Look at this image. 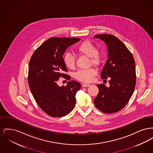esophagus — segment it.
Wrapping results in <instances>:
<instances>
[{"label":"esophagus","mask_w":153,"mask_h":153,"mask_svg":"<svg viewBox=\"0 0 153 153\" xmlns=\"http://www.w3.org/2000/svg\"><path fill=\"white\" fill-rule=\"evenodd\" d=\"M82 86L83 87H87L90 86V84H82Z\"/></svg>","instance_id":"1"}]
</instances>
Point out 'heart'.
<instances>
[{
	"instance_id": "obj_1",
	"label": "heart",
	"mask_w": 153,
	"mask_h": 153,
	"mask_svg": "<svg viewBox=\"0 0 153 153\" xmlns=\"http://www.w3.org/2000/svg\"><path fill=\"white\" fill-rule=\"evenodd\" d=\"M77 52L82 55L90 57V64L95 66L99 65L102 62V56L97 51L94 44L89 41H85L77 48ZM63 61L66 66L70 69H74L76 67V59L72 54L66 53L64 56ZM97 74L95 69L91 68L85 70H79L74 74L76 79L84 82H90L94 80Z\"/></svg>"
}]
</instances>
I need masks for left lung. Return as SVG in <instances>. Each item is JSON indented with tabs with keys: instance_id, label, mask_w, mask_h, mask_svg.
I'll return each instance as SVG.
<instances>
[{
	"instance_id": "8db88e82",
	"label": "left lung",
	"mask_w": 153,
	"mask_h": 153,
	"mask_svg": "<svg viewBox=\"0 0 153 153\" xmlns=\"http://www.w3.org/2000/svg\"><path fill=\"white\" fill-rule=\"evenodd\" d=\"M107 46L108 59L104 66L101 78H109V87L97 84L99 93L95 105L104 113L112 114L123 109L129 102L136 85L135 63L131 52L117 37L111 34H97Z\"/></svg>"
}]
</instances>
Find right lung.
Returning a JSON list of instances; mask_svg holds the SVG:
<instances>
[{"instance_id": "1", "label": "right lung", "mask_w": 153, "mask_h": 153, "mask_svg": "<svg viewBox=\"0 0 153 153\" xmlns=\"http://www.w3.org/2000/svg\"><path fill=\"white\" fill-rule=\"evenodd\" d=\"M77 38L53 37L46 40L33 53L30 60L28 83L38 106L48 115L64 117L73 110L76 94L81 84L76 81L59 87V77L71 79L63 61L68 47L80 41Z\"/></svg>"}]
</instances>
